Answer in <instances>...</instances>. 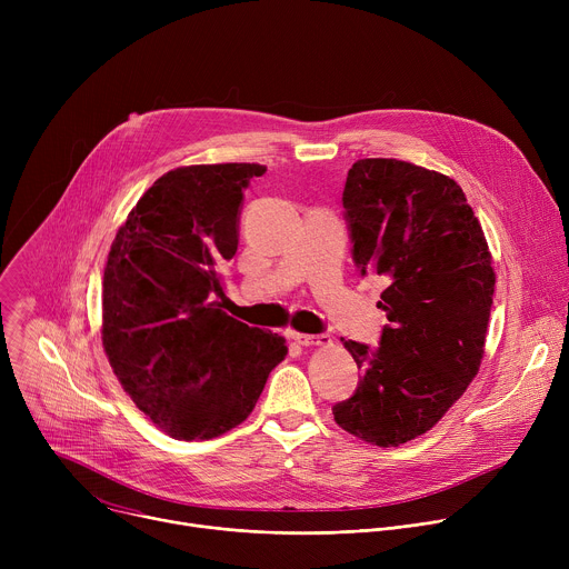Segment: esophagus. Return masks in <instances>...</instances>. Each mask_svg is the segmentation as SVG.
I'll return each instance as SVG.
<instances>
[{
	"label": "esophagus",
	"mask_w": 569,
	"mask_h": 569,
	"mask_svg": "<svg viewBox=\"0 0 569 569\" xmlns=\"http://www.w3.org/2000/svg\"><path fill=\"white\" fill-rule=\"evenodd\" d=\"M292 340L299 345V347H331L333 340L331 336H308V333H292Z\"/></svg>",
	"instance_id": "1"
}]
</instances>
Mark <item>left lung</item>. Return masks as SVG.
Instances as JSON below:
<instances>
[{
    "mask_svg": "<svg viewBox=\"0 0 569 569\" xmlns=\"http://www.w3.org/2000/svg\"><path fill=\"white\" fill-rule=\"evenodd\" d=\"M353 261L389 279L380 347L342 340L362 371L336 423L380 448L408 443L452 408L477 376L496 292L489 242L461 187L400 159L351 167L342 193Z\"/></svg>",
    "mask_w": 569,
    "mask_h": 569,
    "instance_id": "1",
    "label": "left lung"
}]
</instances>
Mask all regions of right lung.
I'll return each instance as SVG.
<instances>
[{"label":"right lung","mask_w":569,"mask_h":569,"mask_svg":"<svg viewBox=\"0 0 569 569\" xmlns=\"http://www.w3.org/2000/svg\"><path fill=\"white\" fill-rule=\"evenodd\" d=\"M261 164L180 167L119 227L103 272L101 338L137 408L173 439H213L250 417L286 358L279 333L229 317L218 270L238 248L242 189Z\"/></svg>","instance_id":"1"}]
</instances>
